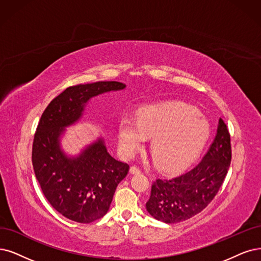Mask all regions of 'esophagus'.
Wrapping results in <instances>:
<instances>
[{
    "label": "esophagus",
    "mask_w": 261,
    "mask_h": 261,
    "mask_svg": "<svg viewBox=\"0 0 261 261\" xmlns=\"http://www.w3.org/2000/svg\"><path fill=\"white\" fill-rule=\"evenodd\" d=\"M130 173H131V174H139V173H141V170L138 167L132 166L130 168Z\"/></svg>",
    "instance_id": "34e87169"
}]
</instances>
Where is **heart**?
<instances>
[{"label":"heart","mask_w":261,"mask_h":261,"mask_svg":"<svg viewBox=\"0 0 261 261\" xmlns=\"http://www.w3.org/2000/svg\"><path fill=\"white\" fill-rule=\"evenodd\" d=\"M210 134L207 119L184 104L166 103L146 106L138 120L122 117L118 143L122 156L131 158L151 138V153L165 170H178L194 159Z\"/></svg>","instance_id":"1"}]
</instances>
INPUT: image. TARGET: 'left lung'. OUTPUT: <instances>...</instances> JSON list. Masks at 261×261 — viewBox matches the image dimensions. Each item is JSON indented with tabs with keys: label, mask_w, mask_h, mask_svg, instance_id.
Here are the masks:
<instances>
[{
	"label": "left lung",
	"mask_w": 261,
	"mask_h": 261,
	"mask_svg": "<svg viewBox=\"0 0 261 261\" xmlns=\"http://www.w3.org/2000/svg\"><path fill=\"white\" fill-rule=\"evenodd\" d=\"M230 162V134L224 120L219 118L215 139L195 168L179 176L153 181L146 203L147 212L166 224H176L194 217L216 196Z\"/></svg>",
	"instance_id": "1"
}]
</instances>
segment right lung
I'll return each mask as SVG.
<instances>
[{
    "instance_id": "add662e5",
    "label": "right lung",
    "mask_w": 261,
    "mask_h": 261,
    "mask_svg": "<svg viewBox=\"0 0 261 261\" xmlns=\"http://www.w3.org/2000/svg\"><path fill=\"white\" fill-rule=\"evenodd\" d=\"M124 88L119 82L69 87L49 103L38 122L32 147L36 179L51 206L76 223L89 224L108 213L129 166L110 155L103 138L77 156L66 155L61 147L62 136L65 128L83 117L90 99Z\"/></svg>"
}]
</instances>
